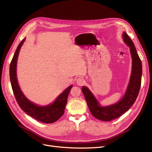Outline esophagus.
Returning <instances> with one entry per match:
<instances>
[{"label": "esophagus", "mask_w": 152, "mask_h": 152, "mask_svg": "<svg viewBox=\"0 0 152 152\" xmlns=\"http://www.w3.org/2000/svg\"><path fill=\"white\" fill-rule=\"evenodd\" d=\"M85 83V81L84 79L83 78H81V77H79L76 79V84L78 85V86H82Z\"/></svg>", "instance_id": "1"}]
</instances>
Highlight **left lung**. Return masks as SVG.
<instances>
[{"mask_svg": "<svg viewBox=\"0 0 152 152\" xmlns=\"http://www.w3.org/2000/svg\"><path fill=\"white\" fill-rule=\"evenodd\" d=\"M123 37L127 45L130 47L132 60L130 81L123 99L113 105L101 107L89 89L86 86H83L82 87L83 93L91 113L95 118L103 121H111L125 113L134 103L140 88L142 74L141 60L132 41L125 32L123 34Z\"/></svg>", "mask_w": 152, "mask_h": 152, "instance_id": "left-lung-1", "label": "left lung"}]
</instances>
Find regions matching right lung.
<instances>
[{
    "label": "right lung",
    "mask_w": 152,
    "mask_h": 152,
    "mask_svg": "<svg viewBox=\"0 0 152 152\" xmlns=\"http://www.w3.org/2000/svg\"><path fill=\"white\" fill-rule=\"evenodd\" d=\"M25 41L23 39L16 50L10 65V78L16 100L23 111L37 121L44 123H53L63 116L66 105L68 94L72 88L71 85L64 91L52 104L40 107L30 102L21 92L17 77V63L21 47Z\"/></svg>",
    "instance_id": "add662e5"
}]
</instances>
